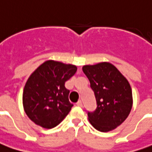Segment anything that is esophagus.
Masks as SVG:
<instances>
[{"mask_svg":"<svg viewBox=\"0 0 152 152\" xmlns=\"http://www.w3.org/2000/svg\"><path fill=\"white\" fill-rule=\"evenodd\" d=\"M76 106H80V107H82L83 106V102H82V101H78L77 102H76Z\"/></svg>","mask_w":152,"mask_h":152,"instance_id":"1","label":"esophagus"}]
</instances>
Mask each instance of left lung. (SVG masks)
I'll use <instances>...</instances> for the list:
<instances>
[{
    "mask_svg": "<svg viewBox=\"0 0 152 152\" xmlns=\"http://www.w3.org/2000/svg\"><path fill=\"white\" fill-rule=\"evenodd\" d=\"M83 72L90 81L97 102L95 110L88 112V120L100 132L114 129L125 121L132 109V94L129 81L108 62L84 65Z\"/></svg>",
    "mask_w": 152,
    "mask_h": 152,
    "instance_id": "8db88e82",
    "label": "left lung"
}]
</instances>
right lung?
Returning a JSON list of instances; mask_svg holds the SVG:
<instances>
[{"label": "right lung", "mask_w": 152, "mask_h": 152, "mask_svg": "<svg viewBox=\"0 0 152 152\" xmlns=\"http://www.w3.org/2000/svg\"><path fill=\"white\" fill-rule=\"evenodd\" d=\"M77 68L55 61H46L30 76L23 93V104L28 118L45 129L59 125L71 110L69 90L64 83Z\"/></svg>", "instance_id": "right-lung-1"}]
</instances>
